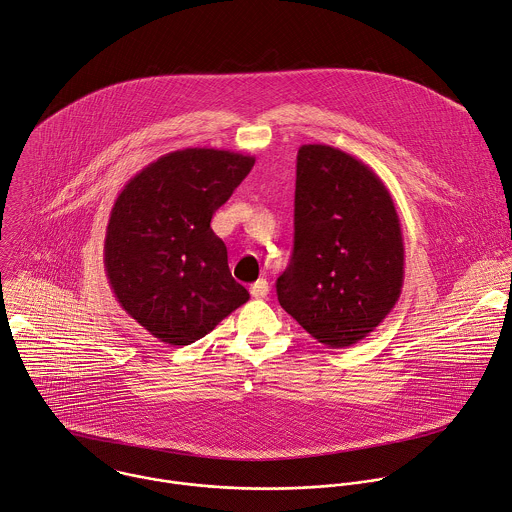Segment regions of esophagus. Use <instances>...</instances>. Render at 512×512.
Wrapping results in <instances>:
<instances>
[{"label":"esophagus","instance_id":"esophagus-1","mask_svg":"<svg viewBox=\"0 0 512 512\" xmlns=\"http://www.w3.org/2000/svg\"><path fill=\"white\" fill-rule=\"evenodd\" d=\"M249 291H251V295H253L255 299H263V297H267V293H269V283H267L265 279H259V281H255V283L249 287Z\"/></svg>","mask_w":512,"mask_h":512}]
</instances>
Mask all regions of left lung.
Returning a JSON list of instances; mask_svg holds the SVG:
<instances>
[{
    "label": "left lung",
    "instance_id": "8db88e82",
    "mask_svg": "<svg viewBox=\"0 0 512 512\" xmlns=\"http://www.w3.org/2000/svg\"><path fill=\"white\" fill-rule=\"evenodd\" d=\"M402 285L404 239L390 191L356 156L303 144L281 307L319 344L348 348L384 321Z\"/></svg>",
    "mask_w": 512,
    "mask_h": 512
}]
</instances>
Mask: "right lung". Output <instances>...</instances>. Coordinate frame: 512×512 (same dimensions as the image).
<instances>
[{"label":"right lung","mask_w":512,"mask_h":512,"mask_svg":"<svg viewBox=\"0 0 512 512\" xmlns=\"http://www.w3.org/2000/svg\"><path fill=\"white\" fill-rule=\"evenodd\" d=\"M255 158L219 148L168 152L120 191L104 239V267L120 307L168 346H189L249 301L213 233L215 211Z\"/></svg>","instance_id":"1"}]
</instances>
